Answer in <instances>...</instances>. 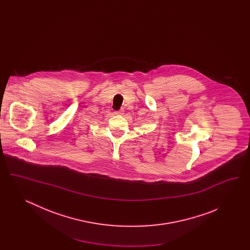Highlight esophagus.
<instances>
[{
  "label": "esophagus",
  "instance_id": "esophagus-1",
  "mask_svg": "<svg viewBox=\"0 0 250 250\" xmlns=\"http://www.w3.org/2000/svg\"><path fill=\"white\" fill-rule=\"evenodd\" d=\"M114 113L117 114V115H120V114L123 113V110H122V109H121V110H116V111H114Z\"/></svg>",
  "mask_w": 250,
  "mask_h": 250
}]
</instances>
